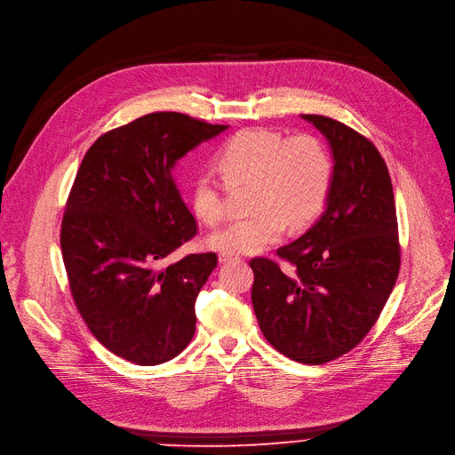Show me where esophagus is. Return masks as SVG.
Returning <instances> with one entry per match:
<instances>
[{
    "label": "esophagus",
    "instance_id": "1",
    "mask_svg": "<svg viewBox=\"0 0 455 455\" xmlns=\"http://www.w3.org/2000/svg\"><path fill=\"white\" fill-rule=\"evenodd\" d=\"M234 260H238V256H234V254H225V252H221L220 254V262H234Z\"/></svg>",
    "mask_w": 455,
    "mask_h": 455
}]
</instances>
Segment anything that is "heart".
Masks as SVG:
<instances>
[{
    "label": "heart",
    "instance_id": "obj_1",
    "mask_svg": "<svg viewBox=\"0 0 455 455\" xmlns=\"http://www.w3.org/2000/svg\"><path fill=\"white\" fill-rule=\"evenodd\" d=\"M223 176L203 171L191 186V208L208 225L227 213L230 189L252 188L249 208L256 213L234 221L208 238V245L225 254H252L279 242L286 227L301 230L323 212L334 180V162L318 137H286L266 128L234 133L217 152Z\"/></svg>",
    "mask_w": 455,
    "mask_h": 455
}]
</instances>
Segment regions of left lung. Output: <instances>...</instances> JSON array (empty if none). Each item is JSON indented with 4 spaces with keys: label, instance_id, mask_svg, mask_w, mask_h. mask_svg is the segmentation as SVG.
Returning <instances> with one entry per match:
<instances>
[{
    "label": "left lung",
    "instance_id": "left-lung-1",
    "mask_svg": "<svg viewBox=\"0 0 455 455\" xmlns=\"http://www.w3.org/2000/svg\"><path fill=\"white\" fill-rule=\"evenodd\" d=\"M331 145L327 208L301 238L256 256L252 308L266 340L288 359L323 364L361 344L396 284L400 242L387 164L370 140L323 115H303Z\"/></svg>",
    "mask_w": 455,
    "mask_h": 455
}]
</instances>
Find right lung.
Instances as JSON below:
<instances>
[{"instance_id":"add662e5","label":"right lung","mask_w":455,"mask_h":455,"mask_svg":"<svg viewBox=\"0 0 455 455\" xmlns=\"http://www.w3.org/2000/svg\"><path fill=\"white\" fill-rule=\"evenodd\" d=\"M228 126L157 111L98 137L77 169L61 223L72 299L111 353L141 366L182 353L215 252L165 259L196 234L174 165Z\"/></svg>"}]
</instances>
